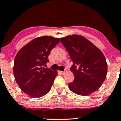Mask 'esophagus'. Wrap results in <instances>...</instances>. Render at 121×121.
I'll return each instance as SVG.
<instances>
[{"mask_svg":"<svg viewBox=\"0 0 121 121\" xmlns=\"http://www.w3.org/2000/svg\"><path fill=\"white\" fill-rule=\"evenodd\" d=\"M66 71H67V70H66V69H65V70L64 71V72L60 71V73H61V74H65V73H66Z\"/></svg>","mask_w":121,"mask_h":121,"instance_id":"esophagus-1","label":"esophagus"}]
</instances>
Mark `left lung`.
Returning <instances> with one entry per match:
<instances>
[{
  "instance_id": "left-lung-1",
  "label": "left lung",
  "mask_w": 121,
  "mask_h": 121,
  "mask_svg": "<svg viewBox=\"0 0 121 121\" xmlns=\"http://www.w3.org/2000/svg\"><path fill=\"white\" fill-rule=\"evenodd\" d=\"M73 64L70 71L74 80L69 89L75 94L88 95L95 91L106 78L108 65L102 52L89 40L79 35L60 39Z\"/></svg>"
}]
</instances>
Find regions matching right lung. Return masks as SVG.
Masks as SVG:
<instances>
[{"label":"right lung","mask_w":121,"mask_h":121,"mask_svg":"<svg viewBox=\"0 0 121 121\" xmlns=\"http://www.w3.org/2000/svg\"><path fill=\"white\" fill-rule=\"evenodd\" d=\"M59 41V38L52 36L38 37L17 52L13 74L21 90L29 96L39 98L51 90L57 72L43 66L49 62L50 52Z\"/></svg>","instance_id":"1"}]
</instances>
